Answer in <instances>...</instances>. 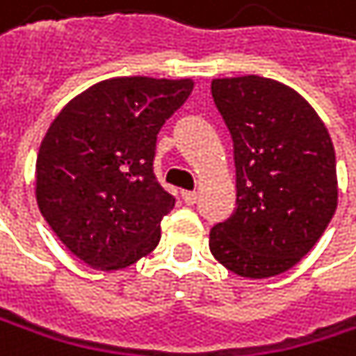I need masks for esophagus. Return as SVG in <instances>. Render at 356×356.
I'll return each mask as SVG.
<instances>
[{
	"label": "esophagus",
	"instance_id": "34e87169",
	"mask_svg": "<svg viewBox=\"0 0 356 356\" xmlns=\"http://www.w3.org/2000/svg\"><path fill=\"white\" fill-rule=\"evenodd\" d=\"M182 199H184L186 205H195L197 199H199V195H197L195 191H184V193H182Z\"/></svg>",
	"mask_w": 356,
	"mask_h": 356
}]
</instances>
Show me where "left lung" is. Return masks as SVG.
I'll list each match as a JSON object with an SVG mask.
<instances>
[{
  "mask_svg": "<svg viewBox=\"0 0 356 356\" xmlns=\"http://www.w3.org/2000/svg\"><path fill=\"white\" fill-rule=\"evenodd\" d=\"M211 96L233 138L237 207L209 231V250L248 279L285 273L313 250L338 207L330 131L275 79H213Z\"/></svg>",
  "mask_w": 356,
  "mask_h": 356,
  "instance_id": "left-lung-1",
  "label": "left lung"
}]
</instances>
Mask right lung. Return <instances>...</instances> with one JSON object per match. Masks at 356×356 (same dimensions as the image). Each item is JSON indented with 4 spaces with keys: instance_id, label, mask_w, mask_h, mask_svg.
Returning a JSON list of instances; mask_svg holds the SVG:
<instances>
[{
    "instance_id": "1",
    "label": "right lung",
    "mask_w": 356,
    "mask_h": 356,
    "mask_svg": "<svg viewBox=\"0 0 356 356\" xmlns=\"http://www.w3.org/2000/svg\"><path fill=\"white\" fill-rule=\"evenodd\" d=\"M191 92V79H106L52 121L37 155V205L86 264L117 270L157 248L176 203L153 172L157 134Z\"/></svg>"
}]
</instances>
